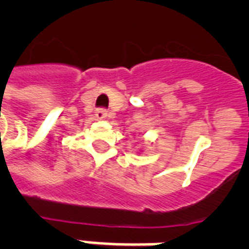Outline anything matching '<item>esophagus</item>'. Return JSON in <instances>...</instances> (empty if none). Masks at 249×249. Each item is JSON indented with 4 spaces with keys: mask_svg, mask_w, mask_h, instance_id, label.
Returning a JSON list of instances; mask_svg holds the SVG:
<instances>
[{
    "mask_svg": "<svg viewBox=\"0 0 249 249\" xmlns=\"http://www.w3.org/2000/svg\"><path fill=\"white\" fill-rule=\"evenodd\" d=\"M95 117L99 119V120L106 119V117H107V111H106L105 108H98L97 111H95Z\"/></svg>",
    "mask_w": 249,
    "mask_h": 249,
    "instance_id": "1",
    "label": "esophagus"
}]
</instances>
